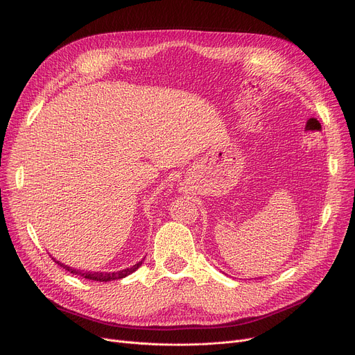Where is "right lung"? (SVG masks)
Instances as JSON below:
<instances>
[{
  "mask_svg": "<svg viewBox=\"0 0 355 355\" xmlns=\"http://www.w3.org/2000/svg\"><path fill=\"white\" fill-rule=\"evenodd\" d=\"M55 263L60 265L63 269H66L67 272L73 273V275H79V276H83L85 279H89V281H96V282H109V281H116V279H122L128 275H130L132 272H135L141 265H142V260L141 262H138L137 265H134L132 268H128V269H123V270H119V272H83V270H76V269H71L70 266L67 265H63L60 263L59 260H55L54 257H51Z\"/></svg>",
  "mask_w": 355,
  "mask_h": 355,
  "instance_id": "1",
  "label": "right lung"
}]
</instances>
